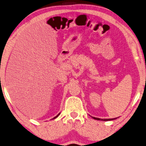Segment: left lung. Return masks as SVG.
I'll return each instance as SVG.
<instances>
[{
    "label": "left lung",
    "mask_w": 146,
    "mask_h": 146,
    "mask_svg": "<svg viewBox=\"0 0 146 146\" xmlns=\"http://www.w3.org/2000/svg\"><path fill=\"white\" fill-rule=\"evenodd\" d=\"M94 119H96V120H100V121H111V120H114L115 119H117V117L116 118H112V119H100V118H97V117H92Z\"/></svg>",
    "instance_id": "obj_1"
}]
</instances>
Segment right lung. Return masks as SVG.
<instances>
[{"label":"right lung","instance_id":"obj_1","mask_svg":"<svg viewBox=\"0 0 146 146\" xmlns=\"http://www.w3.org/2000/svg\"><path fill=\"white\" fill-rule=\"evenodd\" d=\"M60 113H59V114H58V115H56V116H55V117H53V119H55V118H57V117H58V116H59V115H60Z\"/></svg>","mask_w":146,"mask_h":146}]
</instances>
